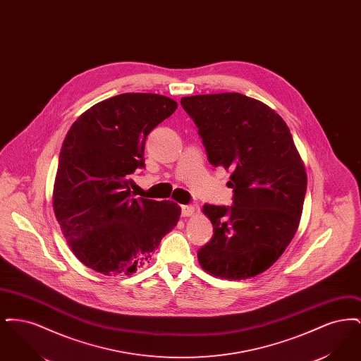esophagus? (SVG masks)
<instances>
[{"mask_svg":"<svg viewBox=\"0 0 361 361\" xmlns=\"http://www.w3.org/2000/svg\"><path fill=\"white\" fill-rule=\"evenodd\" d=\"M195 211H196V207L195 206H181V215L184 218L192 216L195 214Z\"/></svg>","mask_w":361,"mask_h":361,"instance_id":"esophagus-1","label":"esophagus"}]
</instances>
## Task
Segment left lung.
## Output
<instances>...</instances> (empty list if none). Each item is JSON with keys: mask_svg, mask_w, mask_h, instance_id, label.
<instances>
[{"mask_svg": "<svg viewBox=\"0 0 361 361\" xmlns=\"http://www.w3.org/2000/svg\"><path fill=\"white\" fill-rule=\"evenodd\" d=\"M181 105L212 166L230 171L233 206L204 204L214 237L197 258L208 274L240 280L272 267L300 222L307 174L291 133L272 108L240 93L197 94Z\"/></svg>", "mask_w": 361, "mask_h": 361, "instance_id": "8db88e82", "label": "left lung"}]
</instances>
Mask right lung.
I'll return each instance as SVG.
<instances>
[{
	"label": "right lung",
	"mask_w": 361,
	"mask_h": 361,
	"mask_svg": "<svg viewBox=\"0 0 361 361\" xmlns=\"http://www.w3.org/2000/svg\"><path fill=\"white\" fill-rule=\"evenodd\" d=\"M176 109L166 96L123 93L94 104L70 127L52 206L71 252L87 268L133 275L178 222L174 202L131 199L130 189V176L145 166L146 137Z\"/></svg>",
	"instance_id": "obj_1"
}]
</instances>
